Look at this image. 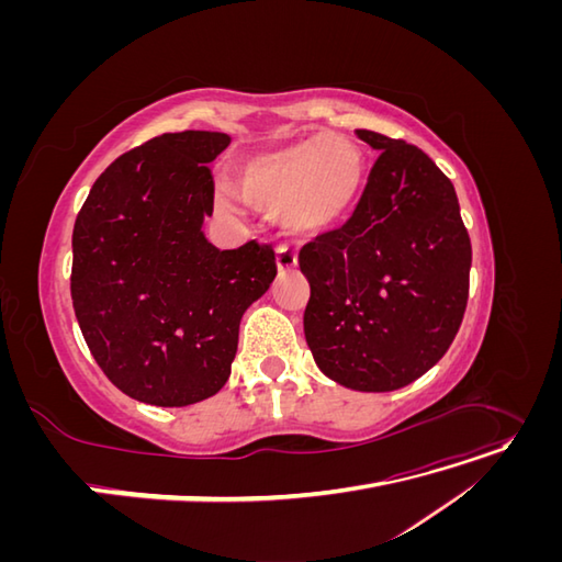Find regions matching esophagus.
Here are the masks:
<instances>
[{
    "label": "esophagus",
    "instance_id": "esophagus-1",
    "mask_svg": "<svg viewBox=\"0 0 562 562\" xmlns=\"http://www.w3.org/2000/svg\"><path fill=\"white\" fill-rule=\"evenodd\" d=\"M277 267H279V271H293L297 267V250L281 244L277 248Z\"/></svg>",
    "mask_w": 562,
    "mask_h": 562
}]
</instances>
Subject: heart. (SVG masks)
<instances>
[{
    "label": "heart",
    "instance_id": "b5f03b06",
    "mask_svg": "<svg viewBox=\"0 0 562 562\" xmlns=\"http://www.w3.org/2000/svg\"><path fill=\"white\" fill-rule=\"evenodd\" d=\"M363 180V151L347 135L318 133L250 157L239 168L244 196L267 213H281L285 225L312 234L342 220ZM232 209L227 196H220Z\"/></svg>",
    "mask_w": 562,
    "mask_h": 562
}]
</instances>
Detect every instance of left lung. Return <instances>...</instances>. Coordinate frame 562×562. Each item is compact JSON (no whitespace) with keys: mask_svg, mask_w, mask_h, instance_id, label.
Returning <instances> with one entry per match:
<instances>
[{"mask_svg":"<svg viewBox=\"0 0 562 562\" xmlns=\"http://www.w3.org/2000/svg\"><path fill=\"white\" fill-rule=\"evenodd\" d=\"M356 135L380 157L347 223L300 250L304 337L337 384L394 391L443 359L462 326L471 239L450 178L419 147Z\"/></svg>","mask_w":562,"mask_h":562,"instance_id":"1","label":"left lung"}]
</instances>
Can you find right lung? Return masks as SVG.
<instances>
[{"label": "right lung", "mask_w": 562, "mask_h": 562, "mask_svg": "<svg viewBox=\"0 0 562 562\" xmlns=\"http://www.w3.org/2000/svg\"><path fill=\"white\" fill-rule=\"evenodd\" d=\"M227 133H164L114 159L72 232V307L108 380L126 396L182 407L225 386L239 323L277 277L274 248L217 250L209 164Z\"/></svg>", "instance_id": "1"}]
</instances>
